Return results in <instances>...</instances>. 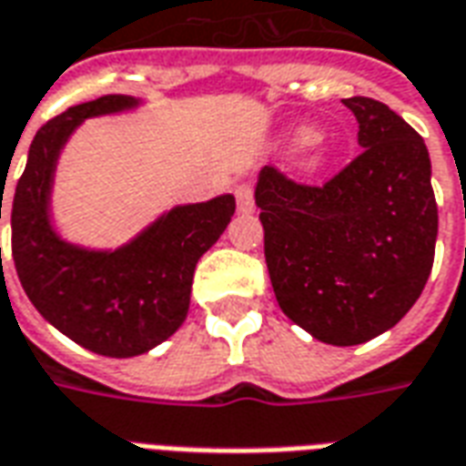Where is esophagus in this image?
<instances>
[{
    "instance_id": "obj_1",
    "label": "esophagus",
    "mask_w": 466,
    "mask_h": 466,
    "mask_svg": "<svg viewBox=\"0 0 466 466\" xmlns=\"http://www.w3.org/2000/svg\"><path fill=\"white\" fill-rule=\"evenodd\" d=\"M236 203L240 213H250L256 208V196H253V186L250 183H238L236 186Z\"/></svg>"
}]
</instances>
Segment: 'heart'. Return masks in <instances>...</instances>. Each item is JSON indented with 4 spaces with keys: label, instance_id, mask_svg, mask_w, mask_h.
I'll list each match as a JSON object with an SVG mask.
<instances>
[{
    "label": "heart",
    "instance_id": "b5f03b06",
    "mask_svg": "<svg viewBox=\"0 0 466 466\" xmlns=\"http://www.w3.org/2000/svg\"><path fill=\"white\" fill-rule=\"evenodd\" d=\"M312 141H315V131H312V128H305V126L303 128H295L293 136H290V144L293 146H310ZM320 163H322L320 151H312V154L305 158V166H308V168H318Z\"/></svg>",
    "mask_w": 466,
    "mask_h": 466
}]
</instances>
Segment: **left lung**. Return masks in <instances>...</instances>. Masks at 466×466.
<instances>
[{
  "label": "left lung",
  "instance_id": "left-lung-1",
  "mask_svg": "<svg viewBox=\"0 0 466 466\" xmlns=\"http://www.w3.org/2000/svg\"><path fill=\"white\" fill-rule=\"evenodd\" d=\"M360 124L352 161L322 186L260 171L256 203L280 310L328 345L390 330L434 263L437 200L422 136L370 96L342 98Z\"/></svg>",
  "mask_w": 466,
  "mask_h": 466
}]
</instances>
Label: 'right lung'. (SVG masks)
<instances>
[{"label": "right lung", "mask_w": 466, "mask_h": 466, "mask_svg": "<svg viewBox=\"0 0 466 466\" xmlns=\"http://www.w3.org/2000/svg\"><path fill=\"white\" fill-rule=\"evenodd\" d=\"M134 104L136 98L111 94L46 121L29 146L9 206L12 258L26 298L56 330L106 358L148 352L181 328L196 263L236 213L233 196L181 206L114 253H94L56 238L46 208L59 148L84 118Z\"/></svg>", "instance_id": "obj_1"}]
</instances>
